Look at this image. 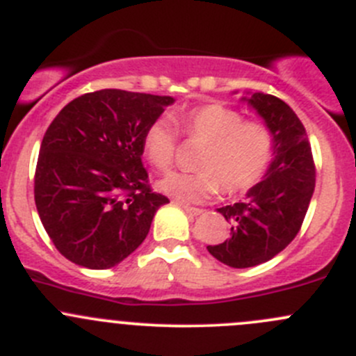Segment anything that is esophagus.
<instances>
[{
  "mask_svg": "<svg viewBox=\"0 0 356 356\" xmlns=\"http://www.w3.org/2000/svg\"><path fill=\"white\" fill-rule=\"evenodd\" d=\"M181 207H182V210H184V211H186V213H188V215H189V217H191V218L198 217V215L201 213V211H203V210H201V208H195V207H189V204H182V203H181Z\"/></svg>",
  "mask_w": 356,
  "mask_h": 356,
  "instance_id": "esophagus-1",
  "label": "esophagus"
}]
</instances>
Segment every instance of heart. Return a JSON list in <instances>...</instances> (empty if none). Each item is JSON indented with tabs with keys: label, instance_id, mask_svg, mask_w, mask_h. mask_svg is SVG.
I'll return each mask as SVG.
<instances>
[{
	"label": "heart",
	"instance_id": "1",
	"mask_svg": "<svg viewBox=\"0 0 356 356\" xmlns=\"http://www.w3.org/2000/svg\"><path fill=\"white\" fill-rule=\"evenodd\" d=\"M177 124L189 143L204 145L196 158V172H175L158 182L167 195L188 203L225 193L246 191L267 170L274 149L270 129L257 120H243L239 111L211 103L179 115ZM149 163L167 172L177 155V132L165 117L156 118L143 136Z\"/></svg>",
	"mask_w": 356,
	"mask_h": 356
}]
</instances>
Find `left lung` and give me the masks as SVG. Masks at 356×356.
<instances>
[{
	"label": "left lung",
	"instance_id": "left-lung-1",
	"mask_svg": "<svg viewBox=\"0 0 356 356\" xmlns=\"http://www.w3.org/2000/svg\"><path fill=\"white\" fill-rule=\"evenodd\" d=\"M246 99L270 129L274 160L246 200L218 208L231 222V238L207 246L234 268L254 267L281 253L296 238L315 189V163L307 131L282 99L254 92Z\"/></svg>",
	"mask_w": 356,
	"mask_h": 356
}]
</instances>
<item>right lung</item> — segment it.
<instances>
[{
	"mask_svg": "<svg viewBox=\"0 0 356 356\" xmlns=\"http://www.w3.org/2000/svg\"><path fill=\"white\" fill-rule=\"evenodd\" d=\"M170 96L102 89L72 99L49 124L34 175L39 218L56 250L86 268L136 250L167 196L143 167V136Z\"/></svg>",
	"mask_w": 356,
	"mask_h": 356,
	"instance_id": "right-lung-1",
	"label": "right lung"
}]
</instances>
